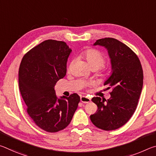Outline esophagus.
<instances>
[{
	"instance_id": "obj_1",
	"label": "esophagus",
	"mask_w": 156,
	"mask_h": 156,
	"mask_svg": "<svg viewBox=\"0 0 156 156\" xmlns=\"http://www.w3.org/2000/svg\"><path fill=\"white\" fill-rule=\"evenodd\" d=\"M80 101L82 102H84V103H87V102H89L91 101V99L90 98H89L87 96H83L80 97Z\"/></svg>"
}]
</instances>
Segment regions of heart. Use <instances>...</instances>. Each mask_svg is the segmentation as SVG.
<instances>
[{
  "instance_id": "obj_1",
  "label": "heart",
  "mask_w": 156,
  "mask_h": 156,
  "mask_svg": "<svg viewBox=\"0 0 156 156\" xmlns=\"http://www.w3.org/2000/svg\"><path fill=\"white\" fill-rule=\"evenodd\" d=\"M81 56L86 60L90 68H96L98 69L105 63L104 56L96 49L86 50L81 53Z\"/></svg>"
}]
</instances>
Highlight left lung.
Masks as SVG:
<instances>
[{"label": "left lung", "mask_w": 156, "mask_h": 156, "mask_svg": "<svg viewBox=\"0 0 156 156\" xmlns=\"http://www.w3.org/2000/svg\"><path fill=\"white\" fill-rule=\"evenodd\" d=\"M93 45L107 50L112 72L104 85L112 91L108 100L100 97L91 99L98 110L90 115V119L98 128L115 130L127 122L135 112L143 85V71L135 53L117 39H99Z\"/></svg>", "instance_id": "left-lung-1"}]
</instances>
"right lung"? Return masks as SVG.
<instances>
[{
	"label": "right lung",
	"mask_w": 156,
	"mask_h": 156,
	"mask_svg": "<svg viewBox=\"0 0 156 156\" xmlns=\"http://www.w3.org/2000/svg\"><path fill=\"white\" fill-rule=\"evenodd\" d=\"M72 49L63 41L47 40L31 49L23 58L19 72V89L27 112L37 126L47 132L62 130L69 125L80 96L58 97L56 83L67 73Z\"/></svg>",
	"instance_id": "right-lung-1"
}]
</instances>
